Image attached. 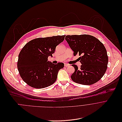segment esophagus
Instances as JSON below:
<instances>
[{
    "label": "esophagus",
    "instance_id": "esophagus-1",
    "mask_svg": "<svg viewBox=\"0 0 122 122\" xmlns=\"http://www.w3.org/2000/svg\"><path fill=\"white\" fill-rule=\"evenodd\" d=\"M64 66H65V67H68V66H69V64H67V63H64Z\"/></svg>",
    "mask_w": 122,
    "mask_h": 122
}]
</instances>
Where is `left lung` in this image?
Here are the masks:
<instances>
[{
  "instance_id": "left-lung-1",
  "label": "left lung",
  "mask_w": 122,
  "mask_h": 122,
  "mask_svg": "<svg viewBox=\"0 0 122 122\" xmlns=\"http://www.w3.org/2000/svg\"><path fill=\"white\" fill-rule=\"evenodd\" d=\"M65 40L74 51V55L80 56V68L72 64L75 71L71 80L84 85H91L99 81L107 69L108 57L103 44L95 37L88 35L66 36Z\"/></svg>"
}]
</instances>
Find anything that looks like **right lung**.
<instances>
[{
    "label": "right lung",
    "instance_id": "1",
    "mask_svg": "<svg viewBox=\"0 0 122 122\" xmlns=\"http://www.w3.org/2000/svg\"><path fill=\"white\" fill-rule=\"evenodd\" d=\"M65 36L37 38L23 47L18 56L17 68L24 82L36 88L46 87L55 82L58 71L64 67V63L48 62V57L52 56L56 47L64 40Z\"/></svg>",
    "mask_w": 122,
    "mask_h": 122
}]
</instances>
